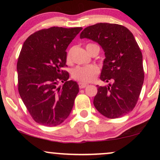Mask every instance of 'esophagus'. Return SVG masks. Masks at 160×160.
<instances>
[{"label": "esophagus", "instance_id": "obj_1", "mask_svg": "<svg viewBox=\"0 0 160 160\" xmlns=\"http://www.w3.org/2000/svg\"><path fill=\"white\" fill-rule=\"evenodd\" d=\"M88 84H87V83H84V82H80L78 83V87H79L80 89H83V88H85Z\"/></svg>", "mask_w": 160, "mask_h": 160}]
</instances>
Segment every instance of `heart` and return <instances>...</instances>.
Returning <instances> with one entry per match:
<instances>
[{"mask_svg": "<svg viewBox=\"0 0 160 160\" xmlns=\"http://www.w3.org/2000/svg\"><path fill=\"white\" fill-rule=\"evenodd\" d=\"M96 45L94 43H89L87 45V49L90 46ZM73 49L71 48L68 50L67 53V61L68 62H71L72 59V53H73ZM100 73V69L97 65H89L87 66L77 67L73 70L72 73V76L74 79L83 82H92L97 77V76Z\"/></svg>", "mask_w": 160, "mask_h": 160, "instance_id": "1", "label": "heart"}]
</instances>
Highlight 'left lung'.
Segmentation results:
<instances>
[{"instance_id": "8db88e82", "label": "left lung", "mask_w": 160, "mask_h": 160, "mask_svg": "<svg viewBox=\"0 0 160 160\" xmlns=\"http://www.w3.org/2000/svg\"><path fill=\"white\" fill-rule=\"evenodd\" d=\"M89 38L105 52L100 80L112 84L97 85L93 100L95 108L109 119L126 115L133 110L144 81L143 57L132 32L123 25L97 23L84 28L80 38Z\"/></svg>"}]
</instances>
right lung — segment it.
<instances>
[{
	"instance_id": "1",
	"label": "right lung",
	"mask_w": 160,
	"mask_h": 160,
	"mask_svg": "<svg viewBox=\"0 0 160 160\" xmlns=\"http://www.w3.org/2000/svg\"><path fill=\"white\" fill-rule=\"evenodd\" d=\"M82 28L52 27L36 31L24 42L17 61L18 91L37 123L55 127L70 115L79 91L68 81L67 47ZM60 81L64 83L58 87Z\"/></svg>"
}]
</instances>
